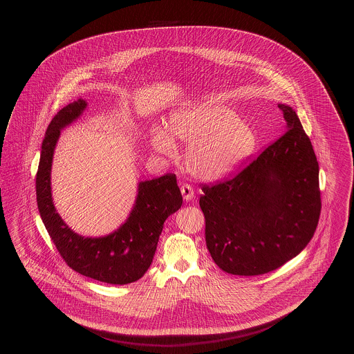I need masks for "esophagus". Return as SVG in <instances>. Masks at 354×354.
I'll return each instance as SVG.
<instances>
[{"mask_svg":"<svg viewBox=\"0 0 354 354\" xmlns=\"http://www.w3.org/2000/svg\"><path fill=\"white\" fill-rule=\"evenodd\" d=\"M180 191H182V195H183V199L185 202H189V201L194 199V188L191 185H182Z\"/></svg>","mask_w":354,"mask_h":354,"instance_id":"34e87169","label":"esophagus"}]
</instances>
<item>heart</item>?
I'll return each mask as SVG.
<instances>
[{"label": "heart", "instance_id": "obj_1", "mask_svg": "<svg viewBox=\"0 0 354 354\" xmlns=\"http://www.w3.org/2000/svg\"><path fill=\"white\" fill-rule=\"evenodd\" d=\"M174 140L188 143L185 165L201 179H216L244 162L254 147L251 127L235 113L215 102H202L175 111L169 119L167 133L152 129L151 147L172 155Z\"/></svg>", "mask_w": 354, "mask_h": 354}]
</instances>
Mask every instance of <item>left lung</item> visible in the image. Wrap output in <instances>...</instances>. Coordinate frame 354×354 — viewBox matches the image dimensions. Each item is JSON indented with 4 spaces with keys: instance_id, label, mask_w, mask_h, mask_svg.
<instances>
[{
    "instance_id": "left-lung-1",
    "label": "left lung",
    "mask_w": 354,
    "mask_h": 354,
    "mask_svg": "<svg viewBox=\"0 0 354 354\" xmlns=\"http://www.w3.org/2000/svg\"><path fill=\"white\" fill-rule=\"evenodd\" d=\"M286 131L231 179L204 185L205 243L220 270L257 276L297 256L321 212L319 162L296 111L280 104Z\"/></svg>"
}]
</instances>
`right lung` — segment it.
Listing matches in <instances>:
<instances>
[{
    "label": "right lung",
    "instance_id": "1",
    "mask_svg": "<svg viewBox=\"0 0 354 354\" xmlns=\"http://www.w3.org/2000/svg\"><path fill=\"white\" fill-rule=\"evenodd\" d=\"M86 106L84 100L68 103L48 126L35 178L38 211L55 248L71 270L107 284H130L150 268L163 224L180 208L183 198L175 174L140 182L134 207L117 231L102 237L75 234L55 211L51 163L61 130L80 118Z\"/></svg>",
    "mask_w": 354,
    "mask_h": 354
}]
</instances>
